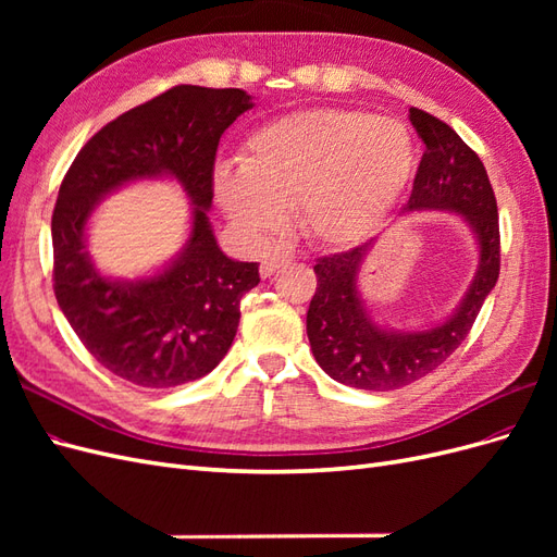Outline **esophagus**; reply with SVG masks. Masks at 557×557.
I'll return each instance as SVG.
<instances>
[{"label":"esophagus","mask_w":557,"mask_h":557,"mask_svg":"<svg viewBox=\"0 0 557 557\" xmlns=\"http://www.w3.org/2000/svg\"><path fill=\"white\" fill-rule=\"evenodd\" d=\"M290 262V258L288 256H272V258H264L262 260V264H260V276L262 278H269L272 276L276 269H281V267H285Z\"/></svg>","instance_id":"esophagus-1"}]
</instances>
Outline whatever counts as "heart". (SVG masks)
Segmentation results:
<instances>
[{
  "mask_svg": "<svg viewBox=\"0 0 557 557\" xmlns=\"http://www.w3.org/2000/svg\"><path fill=\"white\" fill-rule=\"evenodd\" d=\"M416 170L407 125L358 109H311L278 117L248 137L242 164H218L213 193L230 221L260 242L297 209V225L320 248L374 237Z\"/></svg>",
  "mask_w": 557,
  "mask_h": 557,
  "instance_id": "heart-1",
  "label": "heart"
}]
</instances>
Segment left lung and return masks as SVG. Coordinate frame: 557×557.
I'll use <instances>...</instances> for the list:
<instances>
[{"label":"left lung","instance_id":"8db88e82","mask_svg":"<svg viewBox=\"0 0 557 557\" xmlns=\"http://www.w3.org/2000/svg\"><path fill=\"white\" fill-rule=\"evenodd\" d=\"M409 121L425 144L404 211H453L479 242V267L467 295L442 325L418 332L381 327L358 290V274L374 239L320 258L318 288L307 311V334L323 372L358 391H399L434 372L458 348L499 276V215L479 156L453 127L416 107Z\"/></svg>","mask_w":557,"mask_h":557}]
</instances>
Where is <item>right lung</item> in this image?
<instances>
[{"instance_id":"obj_1","label":"right lung","mask_w":557,"mask_h":557,"mask_svg":"<svg viewBox=\"0 0 557 557\" xmlns=\"http://www.w3.org/2000/svg\"><path fill=\"white\" fill-rule=\"evenodd\" d=\"M252 109L239 88L176 86L104 125L78 150L53 211V290L90 356L141 387L207 376L239 327V301L260 283L258 262L218 248L209 223L218 141ZM170 175L194 201L191 237L163 272L117 282L96 272L85 227L121 184Z\"/></svg>"}]
</instances>
